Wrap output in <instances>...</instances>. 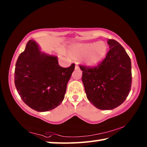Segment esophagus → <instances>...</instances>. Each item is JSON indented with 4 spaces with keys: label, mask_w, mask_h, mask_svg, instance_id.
Returning a JSON list of instances; mask_svg holds the SVG:
<instances>
[{
    "label": "esophagus",
    "mask_w": 147,
    "mask_h": 147,
    "mask_svg": "<svg viewBox=\"0 0 147 147\" xmlns=\"http://www.w3.org/2000/svg\"><path fill=\"white\" fill-rule=\"evenodd\" d=\"M75 69L76 70H78V69H79V66L78 65V64L76 63L75 65Z\"/></svg>",
    "instance_id": "34e87169"
}]
</instances>
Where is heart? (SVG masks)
<instances>
[{"label":"heart","mask_w":147,"mask_h":147,"mask_svg":"<svg viewBox=\"0 0 147 147\" xmlns=\"http://www.w3.org/2000/svg\"><path fill=\"white\" fill-rule=\"evenodd\" d=\"M107 53V46L102 41L79 44L72 49L71 55L74 58L84 56V61L89 66H94L101 61Z\"/></svg>","instance_id":"1"}]
</instances>
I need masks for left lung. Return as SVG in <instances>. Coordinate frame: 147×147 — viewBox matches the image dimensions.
Returning <instances> with one entry per match:
<instances>
[{"instance_id":"obj_1","label":"left lung","mask_w":147,"mask_h":147,"mask_svg":"<svg viewBox=\"0 0 147 147\" xmlns=\"http://www.w3.org/2000/svg\"><path fill=\"white\" fill-rule=\"evenodd\" d=\"M106 58L94 67L80 66L87 98L96 108L110 110L126 100L131 89V60L125 50L114 39Z\"/></svg>"}]
</instances>
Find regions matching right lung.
I'll use <instances>...</instances> for the list:
<instances>
[{"mask_svg":"<svg viewBox=\"0 0 147 147\" xmlns=\"http://www.w3.org/2000/svg\"><path fill=\"white\" fill-rule=\"evenodd\" d=\"M74 69L59 65L58 57L41 52L33 39L17 59L15 86L23 101L37 111H47L63 100L67 85Z\"/></svg>","mask_w":147,"mask_h":147,"instance_id":"1","label":"right lung"}]
</instances>
